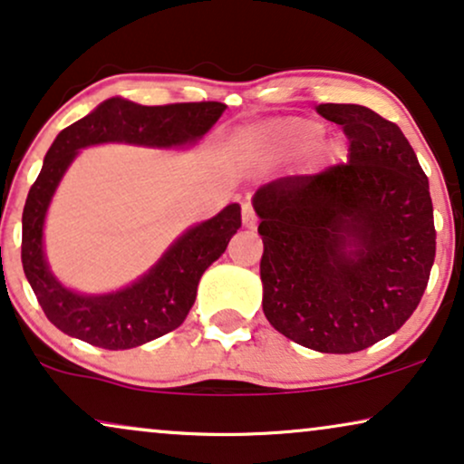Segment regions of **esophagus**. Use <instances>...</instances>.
Returning a JSON list of instances; mask_svg holds the SVG:
<instances>
[{"mask_svg": "<svg viewBox=\"0 0 464 464\" xmlns=\"http://www.w3.org/2000/svg\"><path fill=\"white\" fill-rule=\"evenodd\" d=\"M242 222L246 228H255L256 227V214L255 209H252L250 203H244L242 206Z\"/></svg>", "mask_w": 464, "mask_h": 464, "instance_id": "34e87169", "label": "esophagus"}]
</instances>
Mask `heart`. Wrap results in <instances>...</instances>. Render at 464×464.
I'll list each match as a JSON object with an SVG mask.
<instances>
[{
	"mask_svg": "<svg viewBox=\"0 0 464 464\" xmlns=\"http://www.w3.org/2000/svg\"><path fill=\"white\" fill-rule=\"evenodd\" d=\"M271 133L277 135V138L314 140L318 135V127L304 121H286V122H277V125L271 127Z\"/></svg>",
	"mask_w": 464,
	"mask_h": 464,
	"instance_id": "1",
	"label": "heart"
}]
</instances>
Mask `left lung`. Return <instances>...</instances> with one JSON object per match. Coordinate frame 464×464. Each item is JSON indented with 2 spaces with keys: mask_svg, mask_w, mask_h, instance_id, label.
<instances>
[{
  "mask_svg": "<svg viewBox=\"0 0 464 464\" xmlns=\"http://www.w3.org/2000/svg\"><path fill=\"white\" fill-rule=\"evenodd\" d=\"M350 160L256 190L263 312L299 345L350 354L397 333L435 261L429 178L392 121L354 103H320ZM354 247V251H350Z\"/></svg>",
  "mask_w": 464,
  "mask_h": 464,
  "instance_id": "8db88e82",
  "label": "left lung"
}]
</instances>
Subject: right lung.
Returning a JSON list of instances; mask_svg holds the SVG:
<instances>
[{
    "instance_id": "add662e5",
    "label": "right lung",
    "mask_w": 464,
    "mask_h": 464,
    "mask_svg": "<svg viewBox=\"0 0 464 464\" xmlns=\"http://www.w3.org/2000/svg\"><path fill=\"white\" fill-rule=\"evenodd\" d=\"M220 102L140 106L112 97L65 127L48 148L38 180L23 209L21 261L46 318L67 335L106 350H129L178 329L195 304L203 271L227 250L242 227V208L231 203L201 225L188 228L144 277L110 295H78L61 286L42 250L48 203L80 148L103 141L171 148L203 138L220 114Z\"/></svg>"
}]
</instances>
